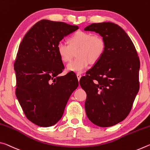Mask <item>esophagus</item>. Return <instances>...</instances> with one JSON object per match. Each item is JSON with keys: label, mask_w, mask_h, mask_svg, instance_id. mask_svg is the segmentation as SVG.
I'll return each instance as SVG.
<instances>
[{"label": "esophagus", "mask_w": 150, "mask_h": 150, "mask_svg": "<svg viewBox=\"0 0 150 150\" xmlns=\"http://www.w3.org/2000/svg\"><path fill=\"white\" fill-rule=\"evenodd\" d=\"M77 79H78V80L79 81V80H80V79L81 78V74H79V73H77Z\"/></svg>", "instance_id": "34e87169"}]
</instances>
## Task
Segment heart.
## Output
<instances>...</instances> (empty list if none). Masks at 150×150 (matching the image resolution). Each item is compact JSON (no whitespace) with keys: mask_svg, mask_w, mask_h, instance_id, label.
Listing matches in <instances>:
<instances>
[{"mask_svg":"<svg viewBox=\"0 0 150 150\" xmlns=\"http://www.w3.org/2000/svg\"><path fill=\"white\" fill-rule=\"evenodd\" d=\"M69 44L64 41L58 42L57 55L63 62H69L76 53L77 58L67 65L69 71L82 73L90 65L99 61L105 51V42L102 37L91 32L78 31L69 38Z\"/></svg>","mask_w":150,"mask_h":150,"instance_id":"b5f03b06","label":"heart"}]
</instances>
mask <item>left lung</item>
Here are the masks:
<instances>
[{
  "label": "left lung",
  "instance_id": "obj_1",
  "mask_svg": "<svg viewBox=\"0 0 150 150\" xmlns=\"http://www.w3.org/2000/svg\"><path fill=\"white\" fill-rule=\"evenodd\" d=\"M84 30L99 34L106 45L102 57L79 81L87 93L86 114L95 125L110 127L124 120L132 107L139 91V59L133 42L118 25L94 23Z\"/></svg>",
  "mask_w": 150,
  "mask_h": 150
}]
</instances>
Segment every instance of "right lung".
Masks as SVG:
<instances>
[{"instance_id":"obj_1","label":"right lung","mask_w":150,"mask_h":150,"mask_svg":"<svg viewBox=\"0 0 150 150\" xmlns=\"http://www.w3.org/2000/svg\"><path fill=\"white\" fill-rule=\"evenodd\" d=\"M79 29L62 22L42 20L24 35L14 63L16 95L25 115L35 124L52 126L62 117L71 95L77 88L74 73L64 69L56 46Z\"/></svg>"}]
</instances>
